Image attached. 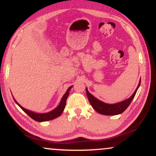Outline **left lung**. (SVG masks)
Listing matches in <instances>:
<instances>
[{
    "label": "left lung",
    "instance_id": "1",
    "mask_svg": "<svg viewBox=\"0 0 156 156\" xmlns=\"http://www.w3.org/2000/svg\"><path fill=\"white\" fill-rule=\"evenodd\" d=\"M141 83V78L139 80V85H138L136 89L135 90V92H133V94L128 99L125 100V101L119 102V103H114V104H108V103H103L100 101V100L97 99L96 98H94L92 94H91L88 91L87 88L86 89L87 91V95L88 98L89 103L93 108L97 112H98L101 114H104V115H117V114H122V112H124L126 108L129 106V105L131 103V101H133V98L136 95V93L137 92V89H139V86Z\"/></svg>",
    "mask_w": 156,
    "mask_h": 156
}]
</instances>
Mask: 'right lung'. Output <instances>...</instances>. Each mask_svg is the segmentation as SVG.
I'll return each instance as SVG.
<instances>
[{"label":"right lung","mask_w":156,"mask_h":156,"mask_svg":"<svg viewBox=\"0 0 156 156\" xmlns=\"http://www.w3.org/2000/svg\"><path fill=\"white\" fill-rule=\"evenodd\" d=\"M72 87H73V86H71V87H69V88H68L67 92H66L65 94H64V96L62 97V101H61L59 105H58L56 108H55V109H53V110L51 111V112H48V113H44V114L35 113L34 112H31V111L28 110V109L23 108V107L21 106V105H20L15 99L14 100H15V103H17V104L20 107V108H22L23 110L24 111V112H26L30 117L32 118L33 119H34L35 121L44 122V121L51 120V119H55V118L59 117L61 114H62V112H63V111L64 109V107H65V105H66V101H67L68 95H69V92L70 91V89Z\"/></svg>","instance_id":"1"}]
</instances>
